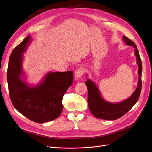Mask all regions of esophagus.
Returning <instances> with one entry per match:
<instances>
[{"label":"esophagus","mask_w":152,"mask_h":152,"mask_svg":"<svg viewBox=\"0 0 152 152\" xmlns=\"http://www.w3.org/2000/svg\"><path fill=\"white\" fill-rule=\"evenodd\" d=\"M84 73V69L83 68H78L75 72V78L76 79H80V78L83 75Z\"/></svg>","instance_id":"esophagus-1"}]
</instances>
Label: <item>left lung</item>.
<instances>
[{"mask_svg": "<svg viewBox=\"0 0 152 152\" xmlns=\"http://www.w3.org/2000/svg\"><path fill=\"white\" fill-rule=\"evenodd\" d=\"M125 43L127 45L133 46L135 47V55L137 57V63L138 64V74L139 81L138 86L135 90L134 93L128 99L123 101L120 103L113 104L104 100L102 98L99 90L97 88L95 83L88 79L86 81V85L87 86L88 91V102L90 111L97 118L106 120H116L123 116L136 104L139 97L140 96L141 91V73H142V63L136 45L132 40L127 37L123 36Z\"/></svg>", "mask_w": 152, "mask_h": 152, "instance_id": "left-lung-1", "label": "left lung"}]
</instances>
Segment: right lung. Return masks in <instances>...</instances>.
Returning a JSON list of instances; mask_svg holds the SVG:
<instances>
[{"mask_svg": "<svg viewBox=\"0 0 152 152\" xmlns=\"http://www.w3.org/2000/svg\"><path fill=\"white\" fill-rule=\"evenodd\" d=\"M31 41L24 39L12 51L7 72L8 89L12 104L24 116L36 123L57 118L63 110L62 100L73 80L72 71L50 72L42 83L31 87L22 79L23 53Z\"/></svg>", "mask_w": 152, "mask_h": 152, "instance_id": "right-lung-1", "label": "right lung"}]
</instances>
